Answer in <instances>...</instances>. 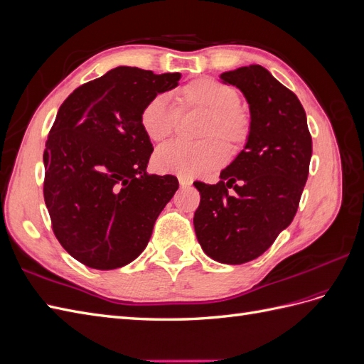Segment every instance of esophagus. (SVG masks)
<instances>
[{
  "label": "esophagus",
  "mask_w": 364,
  "mask_h": 364,
  "mask_svg": "<svg viewBox=\"0 0 364 364\" xmlns=\"http://www.w3.org/2000/svg\"><path fill=\"white\" fill-rule=\"evenodd\" d=\"M179 183H181V186L183 188V186H188V185H191V181H190V179H186L185 176H179Z\"/></svg>",
  "instance_id": "esophagus-1"
}]
</instances>
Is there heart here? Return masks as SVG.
Masks as SVG:
<instances>
[{"label":"heart","mask_w":364,"mask_h":364,"mask_svg":"<svg viewBox=\"0 0 364 364\" xmlns=\"http://www.w3.org/2000/svg\"><path fill=\"white\" fill-rule=\"evenodd\" d=\"M173 102L178 112H205L199 129V138L203 141L162 146L155 153L158 170L194 178L228 159L225 141L234 153L246 147L252 135V117L240 105V94L234 86L214 77H199L178 87L173 92ZM139 126L151 142L168 139L176 126V112L167 98L151 97L141 107Z\"/></svg>","instance_id":"b5f03b06"}]
</instances>
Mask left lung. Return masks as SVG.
I'll return each mask as SVG.
<instances>
[{
	"mask_svg": "<svg viewBox=\"0 0 364 364\" xmlns=\"http://www.w3.org/2000/svg\"><path fill=\"white\" fill-rule=\"evenodd\" d=\"M247 98L252 135L215 185L196 181L194 230L208 257L245 264L261 257L296 215L310 171L311 134L299 98L261 65L223 73Z\"/></svg>",
	"mask_w": 364,
	"mask_h": 364,
	"instance_id": "1",
	"label": "left lung"
}]
</instances>
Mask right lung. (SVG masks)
I'll return each mask as SVG.
<instances>
[{"label":"right lung","instance_id":"add662e5","mask_svg":"<svg viewBox=\"0 0 364 364\" xmlns=\"http://www.w3.org/2000/svg\"><path fill=\"white\" fill-rule=\"evenodd\" d=\"M179 80V73L118 67L59 107L43 150V199L54 235L85 266L112 270L134 261L178 191L176 176L146 170L153 146L139 111Z\"/></svg>","mask_w":364,"mask_h":364}]
</instances>
